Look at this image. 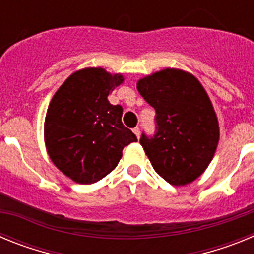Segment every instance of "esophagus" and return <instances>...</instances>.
<instances>
[{
    "mask_svg": "<svg viewBox=\"0 0 254 254\" xmlns=\"http://www.w3.org/2000/svg\"><path fill=\"white\" fill-rule=\"evenodd\" d=\"M133 133L137 136V138H140V128H138V127L133 128Z\"/></svg>",
    "mask_w": 254,
    "mask_h": 254,
    "instance_id": "esophagus-1",
    "label": "esophagus"
}]
</instances>
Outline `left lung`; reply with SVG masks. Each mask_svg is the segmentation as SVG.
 Wrapping results in <instances>:
<instances>
[{
    "instance_id": "8db88e82",
    "label": "left lung",
    "mask_w": 254,
    "mask_h": 254,
    "mask_svg": "<svg viewBox=\"0 0 254 254\" xmlns=\"http://www.w3.org/2000/svg\"><path fill=\"white\" fill-rule=\"evenodd\" d=\"M137 90L156 112L158 131L140 140L152 168L170 185H190L207 169L219 143L210 96L192 73L170 67L140 78Z\"/></svg>"
}]
</instances>
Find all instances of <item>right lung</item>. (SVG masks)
<instances>
[{
    "label": "right lung",
    "instance_id": "right-lung-1",
    "mask_svg": "<svg viewBox=\"0 0 254 254\" xmlns=\"http://www.w3.org/2000/svg\"><path fill=\"white\" fill-rule=\"evenodd\" d=\"M122 73L102 67L78 69L52 98L44 121V142L52 163L80 185L108 176L122 158L123 147L137 137L122 123L123 109L108 100L123 84Z\"/></svg>",
    "mask_w": 254,
    "mask_h": 254
}]
</instances>
